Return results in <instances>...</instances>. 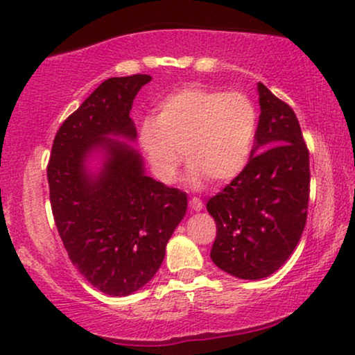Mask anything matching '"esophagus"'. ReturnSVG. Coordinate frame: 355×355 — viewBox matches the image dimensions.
<instances>
[{
    "label": "esophagus",
    "mask_w": 355,
    "mask_h": 355,
    "mask_svg": "<svg viewBox=\"0 0 355 355\" xmlns=\"http://www.w3.org/2000/svg\"><path fill=\"white\" fill-rule=\"evenodd\" d=\"M190 208L193 211H202L203 210V203H202V200L200 198H190Z\"/></svg>",
    "instance_id": "obj_1"
}]
</instances>
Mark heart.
<instances>
[{"mask_svg": "<svg viewBox=\"0 0 355 355\" xmlns=\"http://www.w3.org/2000/svg\"><path fill=\"white\" fill-rule=\"evenodd\" d=\"M256 109L243 92H221L190 84L166 94L137 130L140 150L160 182L173 183L183 162L187 180L200 189L208 178L234 180L250 162L256 137Z\"/></svg>", "mask_w": 355, "mask_h": 355, "instance_id": "heart-1", "label": "heart"}]
</instances>
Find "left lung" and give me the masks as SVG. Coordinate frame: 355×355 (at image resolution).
<instances>
[{"mask_svg":"<svg viewBox=\"0 0 355 355\" xmlns=\"http://www.w3.org/2000/svg\"><path fill=\"white\" fill-rule=\"evenodd\" d=\"M259 114L246 168L211 196L216 221L211 259L240 279L279 270L301 240L309 202V152L296 114L258 83Z\"/></svg>","mask_w":355,"mask_h":355,"instance_id":"8db88e82","label":"left lung"}]
</instances>
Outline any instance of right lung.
I'll use <instances>...</instances> for the list:
<instances>
[{
	"mask_svg": "<svg viewBox=\"0 0 355 355\" xmlns=\"http://www.w3.org/2000/svg\"><path fill=\"white\" fill-rule=\"evenodd\" d=\"M147 74L104 80L54 137L51 208L69 259L94 288L129 296L155 276L187 213V193L145 173L132 104ZM101 164L94 169L91 159Z\"/></svg>",
	"mask_w": 355,
	"mask_h": 355,
	"instance_id": "1",
	"label": "right lung"
}]
</instances>
